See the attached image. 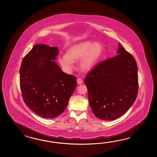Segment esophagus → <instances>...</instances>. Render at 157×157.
<instances>
[{"label":"esophagus","instance_id":"34e87169","mask_svg":"<svg viewBox=\"0 0 157 157\" xmlns=\"http://www.w3.org/2000/svg\"><path fill=\"white\" fill-rule=\"evenodd\" d=\"M77 83L78 84V85H81V84H82V83H83V81H82V80H81V78H78L77 80Z\"/></svg>","mask_w":157,"mask_h":157}]
</instances>
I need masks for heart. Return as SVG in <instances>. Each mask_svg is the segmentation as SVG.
Instances as JSON below:
<instances>
[{
	"label": "heart",
	"mask_w": 157,
	"mask_h": 157,
	"mask_svg": "<svg viewBox=\"0 0 157 157\" xmlns=\"http://www.w3.org/2000/svg\"><path fill=\"white\" fill-rule=\"evenodd\" d=\"M103 51V45L101 43L85 41L70 47L66 54L59 56L58 61L64 71L68 74L72 70L74 62L78 60L80 70L83 72H89L99 63Z\"/></svg>",
	"instance_id": "b5f03b06"
}]
</instances>
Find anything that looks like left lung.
Returning a JSON list of instances; mask_svg holds the SVG:
<instances>
[{"mask_svg": "<svg viewBox=\"0 0 157 157\" xmlns=\"http://www.w3.org/2000/svg\"><path fill=\"white\" fill-rule=\"evenodd\" d=\"M118 55L101 62L85 78L90 108L100 120H116L130 109L138 92L137 66L119 44Z\"/></svg>", "mask_w": 157, "mask_h": 157, "instance_id": "1", "label": "left lung"}]
</instances>
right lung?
Returning a JSON list of instances; mask_svg holds the SVG:
<instances>
[{
  "instance_id": "right-lung-1",
  "label": "right lung",
  "mask_w": 157,
  "mask_h": 157,
  "mask_svg": "<svg viewBox=\"0 0 157 157\" xmlns=\"http://www.w3.org/2000/svg\"><path fill=\"white\" fill-rule=\"evenodd\" d=\"M56 47L36 44L24 57L20 71L21 90L27 106L40 117H58L67 107L77 85L75 76L63 72L54 60Z\"/></svg>"
}]
</instances>
